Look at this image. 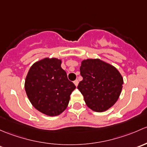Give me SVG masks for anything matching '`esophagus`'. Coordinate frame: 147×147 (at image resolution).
Returning <instances> with one entry per match:
<instances>
[{"mask_svg":"<svg viewBox=\"0 0 147 147\" xmlns=\"http://www.w3.org/2000/svg\"><path fill=\"white\" fill-rule=\"evenodd\" d=\"M74 84H75L76 86H78V80H75V81H74Z\"/></svg>","mask_w":147,"mask_h":147,"instance_id":"esophagus-1","label":"esophagus"}]
</instances>
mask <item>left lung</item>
<instances>
[{
  "label": "left lung",
  "instance_id": "obj_1",
  "mask_svg": "<svg viewBox=\"0 0 147 147\" xmlns=\"http://www.w3.org/2000/svg\"><path fill=\"white\" fill-rule=\"evenodd\" d=\"M80 72L83 80L78 89L89 108L101 113L117 102L124 81L115 66L100 59H88L81 61Z\"/></svg>",
  "mask_w": 147,
  "mask_h": 147
}]
</instances>
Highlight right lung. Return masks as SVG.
<instances>
[{
	"label": "right lung",
	"instance_id": "right-lung-1",
	"mask_svg": "<svg viewBox=\"0 0 147 147\" xmlns=\"http://www.w3.org/2000/svg\"><path fill=\"white\" fill-rule=\"evenodd\" d=\"M61 64L57 58H44L32 65L25 78V89L32 105L51 117L66 110L76 88Z\"/></svg>",
	"mask_w": 147,
	"mask_h": 147
}]
</instances>
